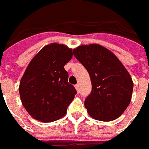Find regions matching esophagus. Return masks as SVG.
Wrapping results in <instances>:
<instances>
[{
    "label": "esophagus",
    "instance_id": "obj_1",
    "mask_svg": "<svg viewBox=\"0 0 149 149\" xmlns=\"http://www.w3.org/2000/svg\"><path fill=\"white\" fill-rule=\"evenodd\" d=\"M75 88L77 89V93H79V92H80V87H79V84H76V85H75Z\"/></svg>",
    "mask_w": 149,
    "mask_h": 149
}]
</instances>
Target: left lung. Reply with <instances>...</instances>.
Returning <instances> with one entry per match:
<instances>
[{"label": "left lung", "instance_id": "1", "mask_svg": "<svg viewBox=\"0 0 149 149\" xmlns=\"http://www.w3.org/2000/svg\"><path fill=\"white\" fill-rule=\"evenodd\" d=\"M73 54L87 69L92 92L84 101L90 116L100 121L117 119L128 108L133 82L115 54L97 44L78 46Z\"/></svg>", "mask_w": 149, "mask_h": 149}]
</instances>
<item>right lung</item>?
Segmentation results:
<instances>
[{
  "label": "right lung",
  "mask_w": 149,
  "mask_h": 149,
  "mask_svg": "<svg viewBox=\"0 0 149 149\" xmlns=\"http://www.w3.org/2000/svg\"><path fill=\"white\" fill-rule=\"evenodd\" d=\"M72 57V49L52 43L43 47L28 65L19 93L23 106L35 120L49 123L66 114L77 94L65 69Z\"/></svg>",
  "instance_id": "obj_1"
}]
</instances>
